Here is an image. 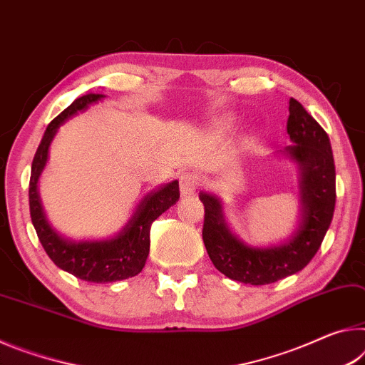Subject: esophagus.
I'll return each mask as SVG.
<instances>
[{
    "instance_id": "esophagus-1",
    "label": "esophagus",
    "mask_w": 365,
    "mask_h": 365,
    "mask_svg": "<svg viewBox=\"0 0 365 365\" xmlns=\"http://www.w3.org/2000/svg\"><path fill=\"white\" fill-rule=\"evenodd\" d=\"M199 176L194 175V173H184V175L179 178V189H181L182 195H192L195 194L197 187H199Z\"/></svg>"
}]
</instances>
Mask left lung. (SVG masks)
Wrapping results in <instances>:
<instances>
[{"instance_id":"left-lung-1","label":"left lung","mask_w":365,"mask_h":365,"mask_svg":"<svg viewBox=\"0 0 365 365\" xmlns=\"http://www.w3.org/2000/svg\"><path fill=\"white\" fill-rule=\"evenodd\" d=\"M292 145L284 148L299 166L301 222L288 241L272 247H250L232 235L217 195L200 192L205 208L204 237L208 257L217 270L246 284H270L301 272L320 249L330 228L336 184L330 139L324 128L299 101L289 100L288 124Z\"/></svg>"}]
</instances>
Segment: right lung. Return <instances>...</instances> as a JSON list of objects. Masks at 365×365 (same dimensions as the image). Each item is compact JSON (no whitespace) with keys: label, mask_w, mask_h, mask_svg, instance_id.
I'll use <instances>...</instances> for the list:
<instances>
[{"label":"right lung","mask_w":365,"mask_h":365,"mask_svg":"<svg viewBox=\"0 0 365 365\" xmlns=\"http://www.w3.org/2000/svg\"><path fill=\"white\" fill-rule=\"evenodd\" d=\"M103 98L100 93H87L74 100L61 115L48 124L32 161L31 184H29V205L34 228L48 257L61 270L76 278L91 283H111L135 277L142 272L150 250V226L161 213H165L179 199V182L171 181L143 197L128 225L115 237L103 241H71L58 235L48 225L37 190L38 178L48 160V148L58 128L88 108V105Z\"/></svg>","instance_id":"1"}]
</instances>
